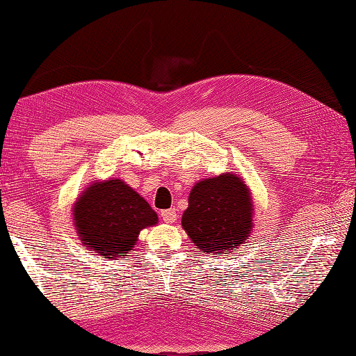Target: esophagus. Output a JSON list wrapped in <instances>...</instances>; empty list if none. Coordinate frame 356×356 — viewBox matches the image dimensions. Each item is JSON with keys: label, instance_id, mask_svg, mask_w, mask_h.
Returning a JSON list of instances; mask_svg holds the SVG:
<instances>
[{"label": "esophagus", "instance_id": "obj_1", "mask_svg": "<svg viewBox=\"0 0 356 356\" xmlns=\"http://www.w3.org/2000/svg\"><path fill=\"white\" fill-rule=\"evenodd\" d=\"M177 217L178 216H177V211L175 209H167V211L161 212V218H163V221H164V223H167V225L175 223Z\"/></svg>", "mask_w": 356, "mask_h": 356}]
</instances>
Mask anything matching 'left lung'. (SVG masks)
Listing matches in <instances>:
<instances>
[{
    "label": "left lung",
    "instance_id": "obj_1",
    "mask_svg": "<svg viewBox=\"0 0 356 356\" xmlns=\"http://www.w3.org/2000/svg\"><path fill=\"white\" fill-rule=\"evenodd\" d=\"M252 193L237 173H221L192 187L181 225L198 251L218 257L245 246L252 232Z\"/></svg>",
    "mask_w": 356,
    "mask_h": 356
}]
</instances>
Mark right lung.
I'll return each mask as SVG.
<instances>
[{"label":"right lung","instance_id":"right-lung-1","mask_svg":"<svg viewBox=\"0 0 356 356\" xmlns=\"http://www.w3.org/2000/svg\"><path fill=\"white\" fill-rule=\"evenodd\" d=\"M72 221L86 250L116 260L133 251L140 231L158 225V216L125 181L110 178L85 187L72 206Z\"/></svg>","mask_w":356,"mask_h":356}]
</instances>
